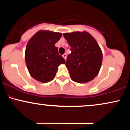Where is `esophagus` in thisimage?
<instances>
[{
  "instance_id": "obj_1",
  "label": "esophagus",
  "mask_w": 130,
  "mask_h": 130,
  "mask_svg": "<svg viewBox=\"0 0 130 130\" xmlns=\"http://www.w3.org/2000/svg\"><path fill=\"white\" fill-rule=\"evenodd\" d=\"M62 57H63L64 59H65V60H66V59H67V54H63Z\"/></svg>"
}]
</instances>
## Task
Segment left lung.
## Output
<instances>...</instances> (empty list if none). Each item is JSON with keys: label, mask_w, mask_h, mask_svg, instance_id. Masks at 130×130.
I'll list each match as a JSON object with an SVG mask.
<instances>
[{"label": "left lung", "mask_w": 130, "mask_h": 130, "mask_svg": "<svg viewBox=\"0 0 130 130\" xmlns=\"http://www.w3.org/2000/svg\"><path fill=\"white\" fill-rule=\"evenodd\" d=\"M71 46L70 54L65 63L71 79L78 83H86L98 75L103 60V54L98 43L89 33H64Z\"/></svg>", "instance_id": "1"}]
</instances>
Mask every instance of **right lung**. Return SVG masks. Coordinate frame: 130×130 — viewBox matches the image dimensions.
I'll list each match as a JSON object with an SVG mask.
<instances>
[{"label": "right lung", "instance_id": "obj_1", "mask_svg": "<svg viewBox=\"0 0 130 130\" xmlns=\"http://www.w3.org/2000/svg\"><path fill=\"white\" fill-rule=\"evenodd\" d=\"M62 35L59 32L40 30L28 41L25 61L30 74L35 80L43 83L51 81L58 67L65 63L55 46Z\"/></svg>", "mask_w": 130, "mask_h": 130}]
</instances>
